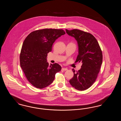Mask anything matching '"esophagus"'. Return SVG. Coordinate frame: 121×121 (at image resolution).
Returning <instances> with one entry per match:
<instances>
[{"label":"esophagus","mask_w":121,"mask_h":121,"mask_svg":"<svg viewBox=\"0 0 121 121\" xmlns=\"http://www.w3.org/2000/svg\"><path fill=\"white\" fill-rule=\"evenodd\" d=\"M62 70L63 71H67V70H68V69L67 68H62Z\"/></svg>","instance_id":"1"}]
</instances>
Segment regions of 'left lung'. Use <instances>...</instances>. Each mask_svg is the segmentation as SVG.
<instances>
[{
    "label": "left lung",
    "mask_w": 121,
    "mask_h": 121,
    "mask_svg": "<svg viewBox=\"0 0 121 121\" xmlns=\"http://www.w3.org/2000/svg\"><path fill=\"white\" fill-rule=\"evenodd\" d=\"M68 35L77 41L78 54L75 63H82L78 71L72 69L74 75L70 84L79 91L89 88L95 82L103 62V54L98 41L89 33L78 29H66Z\"/></svg>",
    "instance_id": "1"
}]
</instances>
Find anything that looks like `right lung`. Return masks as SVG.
Segmentation results:
<instances>
[{
  "label": "right lung",
  "instance_id": "obj_1",
  "mask_svg": "<svg viewBox=\"0 0 121 121\" xmlns=\"http://www.w3.org/2000/svg\"><path fill=\"white\" fill-rule=\"evenodd\" d=\"M63 29H45L30 33L23 42L20 54V66L29 82L38 88H43L52 82L61 67L47 62V54L52 51L55 41L65 35Z\"/></svg>",
  "mask_w": 121,
  "mask_h": 121
}]
</instances>
